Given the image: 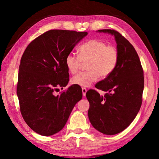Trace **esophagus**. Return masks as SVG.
<instances>
[{
	"label": "esophagus",
	"mask_w": 159,
	"mask_h": 159,
	"mask_svg": "<svg viewBox=\"0 0 159 159\" xmlns=\"http://www.w3.org/2000/svg\"><path fill=\"white\" fill-rule=\"evenodd\" d=\"M86 92H87V90H86V88H82V93H83V98H84V97L85 96V95H86Z\"/></svg>",
	"instance_id": "obj_1"
}]
</instances>
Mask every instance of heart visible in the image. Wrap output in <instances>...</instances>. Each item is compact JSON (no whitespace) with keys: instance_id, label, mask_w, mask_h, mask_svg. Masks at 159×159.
Masks as SVG:
<instances>
[{"instance_id":"heart-1","label":"heart","mask_w":159,"mask_h":159,"mask_svg":"<svg viewBox=\"0 0 159 159\" xmlns=\"http://www.w3.org/2000/svg\"><path fill=\"white\" fill-rule=\"evenodd\" d=\"M76 56L69 53L65 58V65L71 74L79 71L82 62L86 64L88 71L81 72L73 77L71 84L82 88H88L101 78H107L116 67L118 52L114 46L108 45L106 42L99 39H92L82 44Z\"/></svg>"}]
</instances>
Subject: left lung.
I'll list each match as a JSON object with an SVG mask.
<instances>
[{"label":"left lung","mask_w":159,"mask_h":159,"mask_svg":"<svg viewBox=\"0 0 159 159\" xmlns=\"http://www.w3.org/2000/svg\"><path fill=\"white\" fill-rule=\"evenodd\" d=\"M114 36L118 61L114 71L95 88L107 92L104 97L95 90L86 93L90 103L88 118L97 130L104 134L119 133L133 121L140 109L144 72L134 47L118 31L98 30Z\"/></svg>","instance_id":"obj_1"}]
</instances>
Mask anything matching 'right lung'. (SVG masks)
<instances>
[{"mask_svg": "<svg viewBox=\"0 0 159 159\" xmlns=\"http://www.w3.org/2000/svg\"><path fill=\"white\" fill-rule=\"evenodd\" d=\"M88 32L50 30L29 43L21 58L17 95L21 116L36 133L50 136L60 132L72 109L82 99V90L70 86L60 95L69 80L66 55Z\"/></svg>", "mask_w": 159, "mask_h": 159, "instance_id": "obj_1", "label": "right lung"}]
</instances>
